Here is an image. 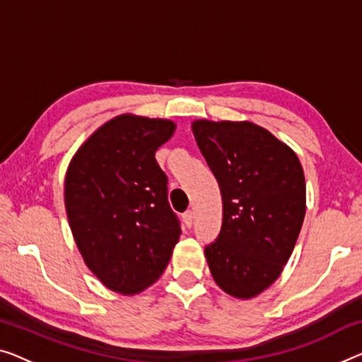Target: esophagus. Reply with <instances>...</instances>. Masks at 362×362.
<instances>
[{"instance_id": "obj_1", "label": "esophagus", "mask_w": 362, "mask_h": 362, "mask_svg": "<svg viewBox=\"0 0 362 362\" xmlns=\"http://www.w3.org/2000/svg\"><path fill=\"white\" fill-rule=\"evenodd\" d=\"M193 219H195V218H193V213L192 211H187L185 214H183V223H185L187 228H192Z\"/></svg>"}]
</instances>
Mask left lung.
Here are the masks:
<instances>
[{"label":"left lung","mask_w":362,"mask_h":362,"mask_svg":"<svg viewBox=\"0 0 362 362\" xmlns=\"http://www.w3.org/2000/svg\"><path fill=\"white\" fill-rule=\"evenodd\" d=\"M193 136L219 183L223 226L204 247L224 293L252 299L281 274L305 216V179L288 144L252 122L192 123Z\"/></svg>","instance_id":"1"}]
</instances>
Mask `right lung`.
Segmentation results:
<instances>
[{"mask_svg": "<svg viewBox=\"0 0 362 362\" xmlns=\"http://www.w3.org/2000/svg\"><path fill=\"white\" fill-rule=\"evenodd\" d=\"M175 123L123 113L97 128L64 177L69 228L88 268L120 294L141 293L163 274L180 239L156 151Z\"/></svg>", "mask_w": 362, "mask_h": 362, "instance_id": "obj_1", "label": "right lung"}]
</instances>
